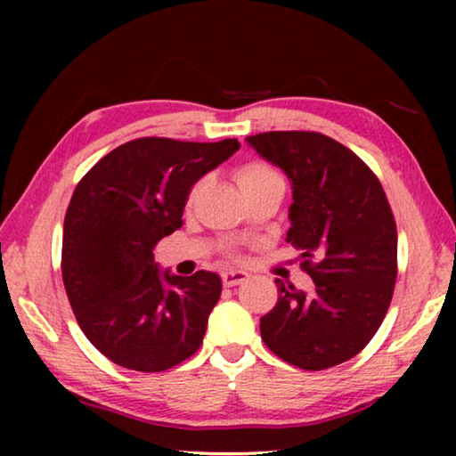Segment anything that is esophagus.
<instances>
[{
  "mask_svg": "<svg viewBox=\"0 0 456 456\" xmlns=\"http://www.w3.org/2000/svg\"><path fill=\"white\" fill-rule=\"evenodd\" d=\"M221 280H223V285H225V288H235V285L249 280V275H247L245 272H231V269H229V272L221 273Z\"/></svg>",
  "mask_w": 456,
  "mask_h": 456,
  "instance_id": "obj_1",
  "label": "esophagus"
}]
</instances>
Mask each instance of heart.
<instances>
[{
	"label": "heart",
	"mask_w": 456,
	"mask_h": 456,
	"mask_svg": "<svg viewBox=\"0 0 456 456\" xmlns=\"http://www.w3.org/2000/svg\"><path fill=\"white\" fill-rule=\"evenodd\" d=\"M235 181L239 184V189L243 191V195H249L256 189L265 187V184H272V183H283L281 175L275 171V168L265 163V160H247V163L239 165L235 168ZM205 187V179L197 181L187 192V203L192 205L197 200V197L200 195V191ZM231 257L235 256V253H229Z\"/></svg>",
	"instance_id": "1"
}]
</instances>
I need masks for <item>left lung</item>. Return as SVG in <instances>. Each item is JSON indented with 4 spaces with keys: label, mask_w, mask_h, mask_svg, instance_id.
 Returning a JSON list of instances; mask_svg holds the SVG:
<instances>
[{
    "label": "left lung",
    "mask_w": 456,
    "mask_h": 456,
    "mask_svg": "<svg viewBox=\"0 0 456 456\" xmlns=\"http://www.w3.org/2000/svg\"><path fill=\"white\" fill-rule=\"evenodd\" d=\"M247 142L289 176L285 241L314 280L312 293L275 280L280 297L261 338L302 370L342 364L374 338L395 293L398 233L386 192L356 152L322 133L273 130Z\"/></svg>",
    "instance_id": "left-lung-1"
}]
</instances>
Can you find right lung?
Segmentation results:
<instances>
[{
	"instance_id": "obj_1",
	"label": "right lung",
	"mask_w": 456,
	"mask_h": 456,
	"mask_svg": "<svg viewBox=\"0 0 456 456\" xmlns=\"http://www.w3.org/2000/svg\"><path fill=\"white\" fill-rule=\"evenodd\" d=\"M237 149L235 138H134L76 184L61 237V280L84 336L114 364L163 372L203 344L221 297L219 275H160L152 249L183 225L192 184Z\"/></svg>"
}]
</instances>
